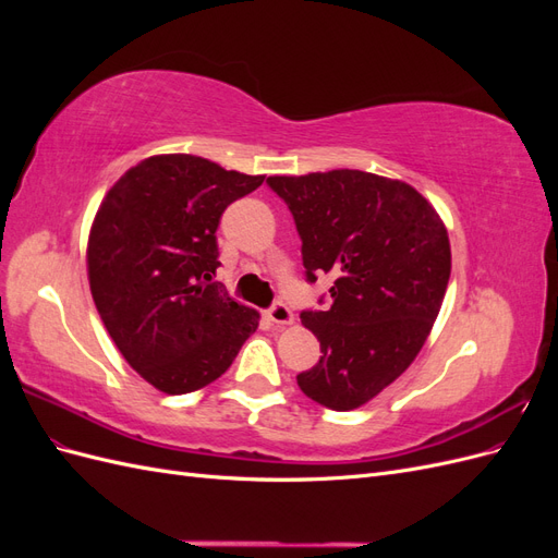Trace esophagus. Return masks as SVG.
Instances as JSON below:
<instances>
[{"label": "esophagus", "instance_id": "1", "mask_svg": "<svg viewBox=\"0 0 558 558\" xmlns=\"http://www.w3.org/2000/svg\"><path fill=\"white\" fill-rule=\"evenodd\" d=\"M267 318L272 320L275 326H289V324H293V312L286 307L283 302H275V305L267 310Z\"/></svg>", "mask_w": 558, "mask_h": 558}]
</instances>
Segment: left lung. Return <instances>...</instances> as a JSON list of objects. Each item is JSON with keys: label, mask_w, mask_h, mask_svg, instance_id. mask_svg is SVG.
<instances>
[{"label": "left lung", "mask_w": 558, "mask_h": 558, "mask_svg": "<svg viewBox=\"0 0 558 558\" xmlns=\"http://www.w3.org/2000/svg\"><path fill=\"white\" fill-rule=\"evenodd\" d=\"M293 214L307 283L332 275L300 318L320 359L300 391L335 412L356 410L396 381L442 307L451 251L440 216L412 185L361 170L269 177Z\"/></svg>", "instance_id": "8db88e82"}]
</instances>
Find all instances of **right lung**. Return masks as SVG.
<instances>
[{
  "instance_id": "obj_1",
  "label": "right lung",
  "mask_w": 558,
  "mask_h": 558,
  "mask_svg": "<svg viewBox=\"0 0 558 558\" xmlns=\"http://www.w3.org/2000/svg\"><path fill=\"white\" fill-rule=\"evenodd\" d=\"M263 179L197 156H156L118 179L95 216V307L123 359L162 393L221 377L258 328V312L214 277L221 216Z\"/></svg>"
}]
</instances>
